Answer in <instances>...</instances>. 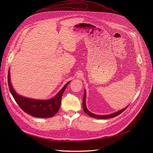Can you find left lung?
I'll use <instances>...</instances> for the list:
<instances>
[{
    "mask_svg": "<svg viewBox=\"0 0 153 153\" xmlns=\"http://www.w3.org/2000/svg\"><path fill=\"white\" fill-rule=\"evenodd\" d=\"M85 100H86V91H85V93H84V95H83V102H82V106H83V109L84 111L85 112V113H86L87 114H88V116L92 117H94V118H97V119H110V118H112V117H116L117 116H119V114H120L122 112H123L126 109L128 108V105L127 106H126L125 108L122 109V110L117 111V112H116V113H112L111 114H108V115H97V114H94L91 112H90L88 111V109H87L86 108V103H85Z\"/></svg>",
    "mask_w": 153,
    "mask_h": 153,
    "instance_id": "8db88e82",
    "label": "left lung"
}]
</instances>
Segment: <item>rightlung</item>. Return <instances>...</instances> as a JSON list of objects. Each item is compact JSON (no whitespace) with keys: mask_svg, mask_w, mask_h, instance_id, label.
<instances>
[{"mask_svg":"<svg viewBox=\"0 0 153 153\" xmlns=\"http://www.w3.org/2000/svg\"><path fill=\"white\" fill-rule=\"evenodd\" d=\"M68 82L56 96L49 100H36L19 96L17 94L11 85L10 71L8 73V83L10 91L15 101L20 108L26 113L39 118H48L54 116L59 110L61 104V99L63 93L69 84Z\"/></svg>","mask_w":153,"mask_h":153,"instance_id":"obj_1","label":"right lung"}]
</instances>
